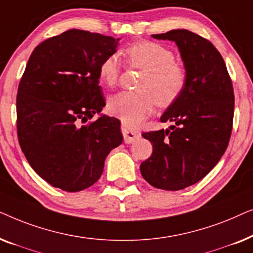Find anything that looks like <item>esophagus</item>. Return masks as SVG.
I'll use <instances>...</instances> for the list:
<instances>
[{"mask_svg": "<svg viewBox=\"0 0 253 253\" xmlns=\"http://www.w3.org/2000/svg\"><path fill=\"white\" fill-rule=\"evenodd\" d=\"M121 130H122L124 141H126V144L132 143V141L137 140L138 138L140 137V132H139V131H136V130L130 129V127L127 126H126V124H124V123L122 124V126H121Z\"/></svg>", "mask_w": 253, "mask_h": 253, "instance_id": "obj_1", "label": "esophagus"}]
</instances>
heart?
<instances>
[{
  "label": "heart",
  "instance_id": "obj_1",
  "mask_svg": "<svg viewBox=\"0 0 253 253\" xmlns=\"http://www.w3.org/2000/svg\"><path fill=\"white\" fill-rule=\"evenodd\" d=\"M127 65L144 70L139 91H122L108 100V112L130 126H138L153 110L155 103L167 108L181 98L188 84V71L175 61L172 50L154 41H137L123 50ZM122 65L116 55L100 62L98 75L106 86L116 85Z\"/></svg>",
  "mask_w": 253,
  "mask_h": 253
}]
</instances>
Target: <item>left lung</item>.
<instances>
[{"label":"left lung","mask_w":253,"mask_h":253,"mask_svg":"<svg viewBox=\"0 0 253 253\" xmlns=\"http://www.w3.org/2000/svg\"><path fill=\"white\" fill-rule=\"evenodd\" d=\"M152 37L175 41L188 84L161 116V122L172 126L141 134L153 152L140 165V172L155 188L176 191L203 179L226 152L233 130L234 88L226 63L210 40L188 30Z\"/></svg>","instance_id":"1"}]
</instances>
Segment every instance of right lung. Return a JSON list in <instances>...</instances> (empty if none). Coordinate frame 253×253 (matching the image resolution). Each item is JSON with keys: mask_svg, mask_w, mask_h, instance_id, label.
I'll return each mask as SVG.
<instances>
[{"mask_svg": "<svg viewBox=\"0 0 253 253\" xmlns=\"http://www.w3.org/2000/svg\"><path fill=\"white\" fill-rule=\"evenodd\" d=\"M115 38L69 30L34 48L17 93V134L34 171L55 188L94 184L109 152L122 144L121 123L102 115L99 64L116 51Z\"/></svg>", "mask_w": 253, "mask_h": 253, "instance_id": "1", "label": "right lung"}]
</instances>
